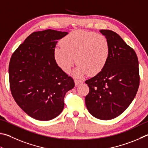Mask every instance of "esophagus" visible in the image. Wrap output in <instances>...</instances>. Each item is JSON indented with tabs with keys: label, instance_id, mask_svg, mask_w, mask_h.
<instances>
[{
	"label": "esophagus",
	"instance_id": "esophagus-1",
	"mask_svg": "<svg viewBox=\"0 0 148 148\" xmlns=\"http://www.w3.org/2000/svg\"><path fill=\"white\" fill-rule=\"evenodd\" d=\"M74 83H75V86H76V87H77V86L78 85H79L80 83H82V81H79V80H77V79H75L74 80Z\"/></svg>",
	"mask_w": 148,
	"mask_h": 148
}]
</instances>
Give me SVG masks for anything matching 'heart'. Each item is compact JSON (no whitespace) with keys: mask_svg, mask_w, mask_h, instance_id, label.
Here are the masks:
<instances>
[{"mask_svg":"<svg viewBox=\"0 0 148 148\" xmlns=\"http://www.w3.org/2000/svg\"><path fill=\"white\" fill-rule=\"evenodd\" d=\"M62 47L53 50V58L61 70L68 73L76 63L72 72L75 77L88 74L95 76L106 66L111 54V47L106 37L93 32L75 30L61 39Z\"/></svg>","mask_w":148,"mask_h":148,"instance_id":"obj_1","label":"heart"}]
</instances>
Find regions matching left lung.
Instances as JSON below:
<instances>
[{"instance_id": "8db88e82", "label": "left lung", "mask_w": 148, "mask_h": 148, "mask_svg": "<svg viewBox=\"0 0 148 148\" xmlns=\"http://www.w3.org/2000/svg\"><path fill=\"white\" fill-rule=\"evenodd\" d=\"M111 47V54L100 74L85 81L89 92L85 97L88 112L96 119L108 120L124 112L133 101L139 87L138 58L119 34L101 29Z\"/></svg>"}]
</instances>
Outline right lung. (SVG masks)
<instances>
[{
    "label": "right lung",
    "mask_w": 148,
    "mask_h": 148,
    "mask_svg": "<svg viewBox=\"0 0 148 148\" xmlns=\"http://www.w3.org/2000/svg\"><path fill=\"white\" fill-rule=\"evenodd\" d=\"M69 33L48 29L32 33L11 58L10 89L16 103L29 116L48 121L64 108L65 94L74 87L71 77L53 58L58 40Z\"/></svg>",
    "instance_id": "obj_1"
}]
</instances>
